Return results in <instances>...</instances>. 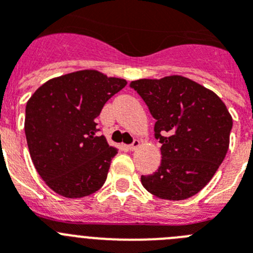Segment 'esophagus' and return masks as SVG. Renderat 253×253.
I'll return each mask as SVG.
<instances>
[{
  "label": "esophagus",
  "mask_w": 253,
  "mask_h": 253,
  "mask_svg": "<svg viewBox=\"0 0 253 253\" xmlns=\"http://www.w3.org/2000/svg\"><path fill=\"white\" fill-rule=\"evenodd\" d=\"M139 146H140L139 140L134 139L133 143H131V144H129V149H130V151H135V149H137Z\"/></svg>",
  "instance_id": "34e87169"
}]
</instances>
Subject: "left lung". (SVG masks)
<instances>
[{"mask_svg":"<svg viewBox=\"0 0 253 253\" xmlns=\"http://www.w3.org/2000/svg\"><path fill=\"white\" fill-rule=\"evenodd\" d=\"M130 87L156 119L162 144L156 172L142 176L147 191L166 200H185L211 180L229 147L233 120L213 91L182 76L138 80Z\"/></svg>","mask_w":253,"mask_h":253,"instance_id":"left-lung-1","label":"left lung"}]
</instances>
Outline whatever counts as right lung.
<instances>
[{
    "instance_id": "1",
    "label": "right lung",
    "mask_w": 253,
    "mask_h": 253,
    "mask_svg": "<svg viewBox=\"0 0 253 253\" xmlns=\"http://www.w3.org/2000/svg\"><path fill=\"white\" fill-rule=\"evenodd\" d=\"M125 86L122 78L84 69L49 80L31 96L26 142L38 173L53 191L76 199L101 189L118 149L96 135L95 119Z\"/></svg>"
}]
</instances>
